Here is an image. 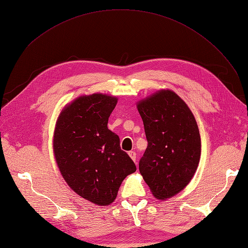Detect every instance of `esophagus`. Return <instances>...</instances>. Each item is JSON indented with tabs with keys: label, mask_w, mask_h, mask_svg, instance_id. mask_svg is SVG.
Returning <instances> with one entry per match:
<instances>
[{
	"label": "esophagus",
	"mask_w": 248,
	"mask_h": 248,
	"mask_svg": "<svg viewBox=\"0 0 248 248\" xmlns=\"http://www.w3.org/2000/svg\"><path fill=\"white\" fill-rule=\"evenodd\" d=\"M128 155H129L130 158H131L134 162H136V160H137V153L134 152V151H130V152H128Z\"/></svg>",
	"instance_id": "obj_1"
}]
</instances>
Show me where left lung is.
Returning <instances> with one entry per match:
<instances>
[{
    "mask_svg": "<svg viewBox=\"0 0 248 248\" xmlns=\"http://www.w3.org/2000/svg\"><path fill=\"white\" fill-rule=\"evenodd\" d=\"M148 147L140 171L153 196L161 201L182 191L194 176L201 158V137L192 111L170 89L140 100Z\"/></svg>",
    "mask_w": 248,
    "mask_h": 248,
    "instance_id": "left-lung-1",
    "label": "left lung"
}]
</instances>
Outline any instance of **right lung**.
<instances>
[{
  "instance_id": "right-lung-1",
  "label": "right lung",
  "mask_w": 248,
  "mask_h": 248,
  "mask_svg": "<svg viewBox=\"0 0 248 248\" xmlns=\"http://www.w3.org/2000/svg\"><path fill=\"white\" fill-rule=\"evenodd\" d=\"M118 98L94 93L66 104L57 119L52 149L63 179L79 197L98 206L117 198L123 180L137 170L108 128Z\"/></svg>"
}]
</instances>
